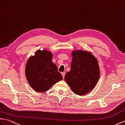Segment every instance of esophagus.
Here are the masks:
<instances>
[{
  "instance_id": "34e87169",
  "label": "esophagus",
  "mask_w": 125,
  "mask_h": 125,
  "mask_svg": "<svg viewBox=\"0 0 125 125\" xmlns=\"http://www.w3.org/2000/svg\"><path fill=\"white\" fill-rule=\"evenodd\" d=\"M61 74H62V76H63V78H64V76H65V72H62L61 73Z\"/></svg>"
}]
</instances>
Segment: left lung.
Returning <instances> with one entry per match:
<instances>
[{
  "label": "left lung",
  "instance_id": "1",
  "mask_svg": "<svg viewBox=\"0 0 125 125\" xmlns=\"http://www.w3.org/2000/svg\"><path fill=\"white\" fill-rule=\"evenodd\" d=\"M71 70L65 76V80L74 93L84 95L93 89L100 78L98 61L90 52H72Z\"/></svg>",
  "mask_w": 125,
  "mask_h": 125
}]
</instances>
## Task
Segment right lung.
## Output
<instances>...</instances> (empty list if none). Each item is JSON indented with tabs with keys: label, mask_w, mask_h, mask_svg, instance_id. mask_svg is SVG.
<instances>
[{
	"label": "right lung",
	"mask_w": 125,
	"mask_h": 125,
	"mask_svg": "<svg viewBox=\"0 0 125 125\" xmlns=\"http://www.w3.org/2000/svg\"><path fill=\"white\" fill-rule=\"evenodd\" d=\"M53 54L47 50H38L29 57L25 73L30 86L38 92H45L54 84L63 79L57 67L52 62Z\"/></svg>",
	"instance_id": "add662e5"
}]
</instances>
